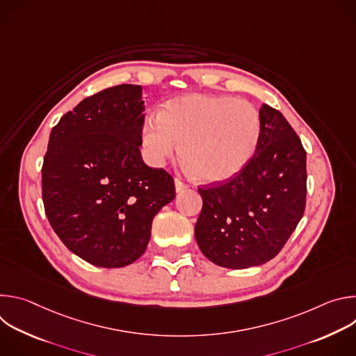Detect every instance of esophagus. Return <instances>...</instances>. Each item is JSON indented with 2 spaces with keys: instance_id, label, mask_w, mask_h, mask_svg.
<instances>
[{
  "instance_id": "esophagus-1",
  "label": "esophagus",
  "mask_w": 356,
  "mask_h": 356,
  "mask_svg": "<svg viewBox=\"0 0 356 356\" xmlns=\"http://www.w3.org/2000/svg\"><path fill=\"white\" fill-rule=\"evenodd\" d=\"M175 187H176V193H181V191H184V190L188 188V184H186V183H183L181 180L176 179V180H175Z\"/></svg>"
}]
</instances>
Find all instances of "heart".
<instances>
[{
    "label": "heart",
    "instance_id": "heart-1",
    "mask_svg": "<svg viewBox=\"0 0 356 356\" xmlns=\"http://www.w3.org/2000/svg\"><path fill=\"white\" fill-rule=\"evenodd\" d=\"M261 138L258 111L229 95L190 92L146 118L140 140L147 159L163 165L180 146V156L201 181L218 183L238 175L255 155Z\"/></svg>",
    "mask_w": 356,
    "mask_h": 356
}]
</instances>
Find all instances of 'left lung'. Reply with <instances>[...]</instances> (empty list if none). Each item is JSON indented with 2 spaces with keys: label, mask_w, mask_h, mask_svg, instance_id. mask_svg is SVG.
<instances>
[{
  "label": "left lung",
  "mask_w": 356,
  "mask_h": 356,
  "mask_svg": "<svg viewBox=\"0 0 356 356\" xmlns=\"http://www.w3.org/2000/svg\"><path fill=\"white\" fill-rule=\"evenodd\" d=\"M261 138L234 177L198 188L202 209L194 235L213 264L259 266L282 250L306 209V150L282 113L262 104Z\"/></svg>",
  "instance_id": "left-lung-1"
}]
</instances>
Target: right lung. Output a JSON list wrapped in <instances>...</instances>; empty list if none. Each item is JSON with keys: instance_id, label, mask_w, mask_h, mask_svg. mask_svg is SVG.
Segmentation results:
<instances>
[{"instance_id": "obj_1", "label": "right lung", "mask_w": 356, "mask_h": 356, "mask_svg": "<svg viewBox=\"0 0 356 356\" xmlns=\"http://www.w3.org/2000/svg\"><path fill=\"white\" fill-rule=\"evenodd\" d=\"M142 86L84 98L49 136L42 198L54 231L74 255L99 268L139 259L154 217L173 201V177L145 165Z\"/></svg>"}]
</instances>
